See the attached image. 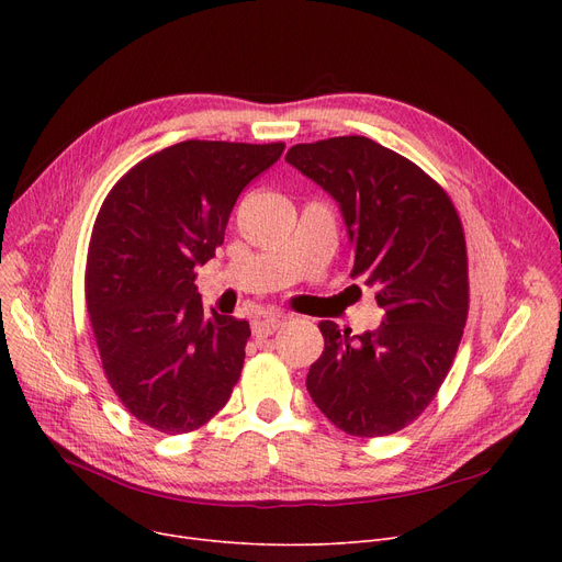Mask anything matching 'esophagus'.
I'll return each mask as SVG.
<instances>
[{"label": "esophagus", "instance_id": "esophagus-1", "mask_svg": "<svg viewBox=\"0 0 562 562\" xmlns=\"http://www.w3.org/2000/svg\"><path fill=\"white\" fill-rule=\"evenodd\" d=\"M280 323H282L280 316H261V318L252 321V333L257 337H269L280 328Z\"/></svg>", "mask_w": 562, "mask_h": 562}]
</instances>
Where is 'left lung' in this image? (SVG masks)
<instances>
[{
    "instance_id": "1",
    "label": "left lung",
    "mask_w": 562,
    "mask_h": 562,
    "mask_svg": "<svg viewBox=\"0 0 562 562\" xmlns=\"http://www.w3.org/2000/svg\"><path fill=\"white\" fill-rule=\"evenodd\" d=\"M344 214L352 278L375 289L385 321L350 337L321 321L326 339L307 392L339 430L392 435L415 422L445 382L469 312L460 216L430 175L367 136L299 143L286 153Z\"/></svg>"
}]
</instances>
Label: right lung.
Listing matches in <instances>:
<instances>
[{
  "label": "right lung",
  "mask_w": 562,
  "mask_h": 562,
  "mask_svg": "<svg viewBox=\"0 0 562 562\" xmlns=\"http://www.w3.org/2000/svg\"><path fill=\"white\" fill-rule=\"evenodd\" d=\"M284 143L182 140L104 198L86 257V310L111 390L166 435L198 430L241 375L248 321L204 312L195 269L216 255L239 193Z\"/></svg>",
  "instance_id": "add662e5"
}]
</instances>
